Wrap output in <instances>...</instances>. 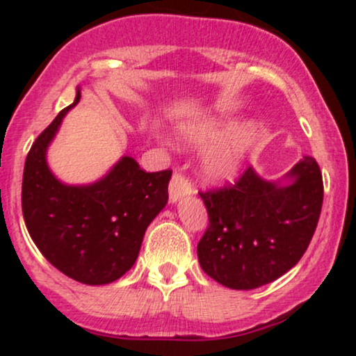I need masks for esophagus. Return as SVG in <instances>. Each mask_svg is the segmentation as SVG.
Here are the masks:
<instances>
[{
	"label": "esophagus",
	"instance_id": "34e87169",
	"mask_svg": "<svg viewBox=\"0 0 356 356\" xmlns=\"http://www.w3.org/2000/svg\"><path fill=\"white\" fill-rule=\"evenodd\" d=\"M168 194H170V202H177L181 197L193 194L191 183H189L181 173L175 172L173 177H172V181H170Z\"/></svg>",
	"mask_w": 356,
	"mask_h": 356
}]
</instances>
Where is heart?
<instances>
[{
    "label": "heart",
    "mask_w": 356,
    "mask_h": 356,
    "mask_svg": "<svg viewBox=\"0 0 356 356\" xmlns=\"http://www.w3.org/2000/svg\"><path fill=\"white\" fill-rule=\"evenodd\" d=\"M257 136L259 126L254 121H245L233 128L230 120L194 121L183 124L178 133L179 140L191 147L216 140L204 152L201 160L202 177L212 183L228 181L235 177Z\"/></svg>",
    "instance_id": "1"
}]
</instances>
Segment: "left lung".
<instances>
[{
	"label": "left lung",
	"mask_w": 356,
	"mask_h": 356,
	"mask_svg": "<svg viewBox=\"0 0 356 356\" xmlns=\"http://www.w3.org/2000/svg\"><path fill=\"white\" fill-rule=\"evenodd\" d=\"M266 181L252 167L233 186L199 193L209 227L197 245L202 270L233 290H252L289 272L308 250L323 207L324 186L313 157Z\"/></svg>",
	"instance_id": "1"
}]
</instances>
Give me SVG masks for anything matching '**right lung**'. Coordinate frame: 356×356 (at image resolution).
<instances>
[{"label":"right lung","mask_w":356,"mask_h":356,"mask_svg":"<svg viewBox=\"0 0 356 356\" xmlns=\"http://www.w3.org/2000/svg\"><path fill=\"white\" fill-rule=\"evenodd\" d=\"M76 99L61 110L29 150L22 177V213L45 259L72 280L105 285L123 277L138 259L149 223L167 206L172 170L145 173L123 157L104 178L84 186L58 179L47 149Z\"/></svg>","instance_id":"right-lung-1"}]
</instances>
